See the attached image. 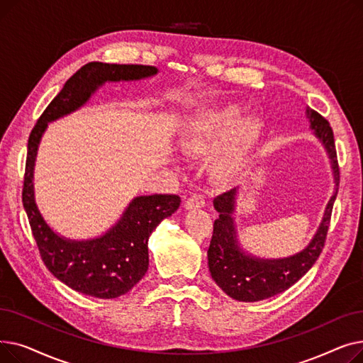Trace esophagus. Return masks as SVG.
I'll return each instance as SVG.
<instances>
[{"mask_svg":"<svg viewBox=\"0 0 363 363\" xmlns=\"http://www.w3.org/2000/svg\"><path fill=\"white\" fill-rule=\"evenodd\" d=\"M204 204H206L204 197L200 196V194H194V196H191V197H189V199L185 201L184 206H185L186 211H193V208H201V207H204Z\"/></svg>","mask_w":363,"mask_h":363,"instance_id":"34e87169","label":"esophagus"}]
</instances>
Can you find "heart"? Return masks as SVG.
<instances>
[{
  "instance_id": "heart-1",
  "label": "heart",
  "mask_w": 363,
  "mask_h": 363,
  "mask_svg": "<svg viewBox=\"0 0 363 363\" xmlns=\"http://www.w3.org/2000/svg\"><path fill=\"white\" fill-rule=\"evenodd\" d=\"M260 123L253 116H238L235 107L207 110L189 122L182 135L186 155L212 162V175L219 184L241 181L250 167Z\"/></svg>"
}]
</instances>
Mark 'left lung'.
I'll list each match as a JSON object with an SVG mask.
<instances>
[{
	"label": "left lung",
	"mask_w": 363,
	"mask_h": 363,
	"mask_svg": "<svg viewBox=\"0 0 363 363\" xmlns=\"http://www.w3.org/2000/svg\"><path fill=\"white\" fill-rule=\"evenodd\" d=\"M306 113L311 129H313L316 138H319L328 152L335 184V191L325 207L316 234L306 249L284 259H260L244 253L237 238L233 218L237 189H231L213 200L219 218L213 223V235L207 250L208 271L219 287L238 301H259L290 289L315 264L325 244L333 206L338 191L340 170L330 122L315 110L308 108Z\"/></svg>",
	"instance_id": "obj_1"
}]
</instances>
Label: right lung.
Listing matches in <instances>:
<instances>
[{"label": "right lung", "mask_w": 363, "mask_h": 363, "mask_svg": "<svg viewBox=\"0 0 363 363\" xmlns=\"http://www.w3.org/2000/svg\"><path fill=\"white\" fill-rule=\"evenodd\" d=\"M156 73L155 66L88 63L67 79L29 135L22 201L38 250L57 279L86 296L114 298L126 294L141 281L148 269V237L164 218L178 211L181 199L175 194L135 197L104 235L82 241L65 238L51 230L35 203L33 169L38 145L48 122L82 107L103 84L138 81Z\"/></svg>", "instance_id": "right-lung-1"}]
</instances>
